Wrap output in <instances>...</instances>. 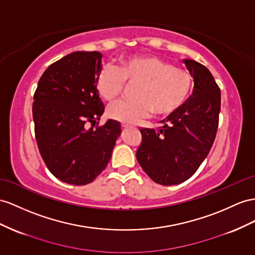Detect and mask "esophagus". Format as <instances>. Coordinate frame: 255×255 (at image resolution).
Wrapping results in <instances>:
<instances>
[{"label":"esophagus","instance_id":"esophagus-1","mask_svg":"<svg viewBox=\"0 0 255 255\" xmlns=\"http://www.w3.org/2000/svg\"><path fill=\"white\" fill-rule=\"evenodd\" d=\"M131 126L128 125V124H122V128L123 129H127V128H130Z\"/></svg>","mask_w":255,"mask_h":255}]
</instances>
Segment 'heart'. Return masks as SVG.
Listing matches in <instances>:
<instances>
[{"mask_svg":"<svg viewBox=\"0 0 255 255\" xmlns=\"http://www.w3.org/2000/svg\"><path fill=\"white\" fill-rule=\"evenodd\" d=\"M125 83L136 86L134 99L122 100L108 109V116L124 124H131L153 114L169 116L183 106L190 96L193 80L188 72L173 68L155 56H135L120 63L117 70L103 68L97 77L98 94L106 101L119 97Z\"/></svg>","mask_w":255,"mask_h":255,"instance_id":"1","label":"heart"}]
</instances>
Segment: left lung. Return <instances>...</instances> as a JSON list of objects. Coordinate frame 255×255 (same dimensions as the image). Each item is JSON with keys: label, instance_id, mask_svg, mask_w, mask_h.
<instances>
[{"label": "left lung", "instance_id": "left-lung-1", "mask_svg": "<svg viewBox=\"0 0 255 255\" xmlns=\"http://www.w3.org/2000/svg\"><path fill=\"white\" fill-rule=\"evenodd\" d=\"M194 78L192 96L157 129H140L136 159L154 182L175 185L190 179L210 152L217 135L221 91L205 65L184 59Z\"/></svg>", "mask_w": 255, "mask_h": 255}]
</instances>
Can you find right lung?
<instances>
[{
  "mask_svg": "<svg viewBox=\"0 0 255 255\" xmlns=\"http://www.w3.org/2000/svg\"><path fill=\"white\" fill-rule=\"evenodd\" d=\"M99 51H74L45 70L32 107L42 158L56 178L72 185L93 182L112 156L122 133L119 122L97 121L104 106L96 88L102 70ZM97 123L96 128L87 123Z\"/></svg>",
  "mask_w": 255,
  "mask_h": 255,
  "instance_id": "obj_1",
  "label": "right lung"
}]
</instances>
